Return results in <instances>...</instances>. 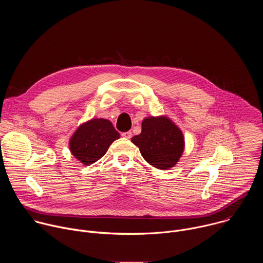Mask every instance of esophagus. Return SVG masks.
<instances>
[{
	"label": "esophagus",
	"instance_id": "1",
	"mask_svg": "<svg viewBox=\"0 0 263 263\" xmlns=\"http://www.w3.org/2000/svg\"><path fill=\"white\" fill-rule=\"evenodd\" d=\"M122 136H123V137H125V138H128V139H129V138H131V137H132V133H131L130 131L123 132V133H122Z\"/></svg>",
	"mask_w": 263,
	"mask_h": 263
}]
</instances>
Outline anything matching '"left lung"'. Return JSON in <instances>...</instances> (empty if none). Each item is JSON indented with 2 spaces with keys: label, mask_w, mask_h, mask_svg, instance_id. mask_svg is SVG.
<instances>
[{
  "label": "left lung",
  "mask_w": 263,
  "mask_h": 263,
  "mask_svg": "<svg viewBox=\"0 0 263 263\" xmlns=\"http://www.w3.org/2000/svg\"><path fill=\"white\" fill-rule=\"evenodd\" d=\"M131 141L139 147L144 160L159 170L174 167L184 151L182 131L167 117H148L141 123V133Z\"/></svg>",
  "instance_id": "obj_1"
}]
</instances>
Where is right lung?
Segmentation results:
<instances>
[{
  "mask_svg": "<svg viewBox=\"0 0 263 263\" xmlns=\"http://www.w3.org/2000/svg\"><path fill=\"white\" fill-rule=\"evenodd\" d=\"M120 138L114 125L105 119H92L83 123L69 139V151L84 165H90L101 159L108 147Z\"/></svg>",
  "mask_w": 263,
  "mask_h": 263,
  "instance_id": "add662e5",
  "label": "right lung"
}]
</instances>
